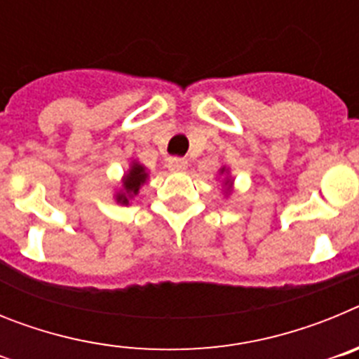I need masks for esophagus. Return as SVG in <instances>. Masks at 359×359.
<instances>
[{
	"label": "esophagus",
	"instance_id": "34e87169",
	"mask_svg": "<svg viewBox=\"0 0 359 359\" xmlns=\"http://www.w3.org/2000/svg\"><path fill=\"white\" fill-rule=\"evenodd\" d=\"M187 160L185 158H169V161H167V169L170 170V172H183V170L187 169Z\"/></svg>",
	"mask_w": 359,
	"mask_h": 359
}]
</instances>
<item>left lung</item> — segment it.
<instances>
[{"mask_svg":"<svg viewBox=\"0 0 359 359\" xmlns=\"http://www.w3.org/2000/svg\"><path fill=\"white\" fill-rule=\"evenodd\" d=\"M217 174L223 177V183H221V185H223V189H224L223 194H224V198H228V196L233 192V177L230 176V169H228L226 165H223V167L219 169Z\"/></svg>","mask_w":359,"mask_h":359,"instance_id":"1","label":"left lung"}]
</instances>
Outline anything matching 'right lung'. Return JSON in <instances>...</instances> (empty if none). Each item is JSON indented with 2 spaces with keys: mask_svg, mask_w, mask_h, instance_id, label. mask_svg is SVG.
I'll return each mask as SVG.
<instances>
[{
  "mask_svg": "<svg viewBox=\"0 0 359 359\" xmlns=\"http://www.w3.org/2000/svg\"><path fill=\"white\" fill-rule=\"evenodd\" d=\"M149 180V170L145 165H142L140 161L133 160L131 165H129V169L123 172L122 180H120V189L115 190V201L118 205H126L128 207L129 201H131L135 196H138L142 187L147 183Z\"/></svg>",
  "mask_w": 359,
  "mask_h": 359,
  "instance_id": "add662e5",
  "label": "right lung"
}]
</instances>
